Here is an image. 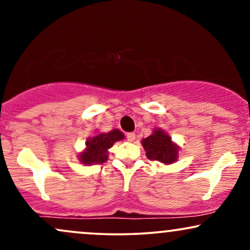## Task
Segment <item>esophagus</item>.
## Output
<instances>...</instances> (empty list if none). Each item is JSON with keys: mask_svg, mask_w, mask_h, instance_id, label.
<instances>
[{"mask_svg": "<svg viewBox=\"0 0 250 250\" xmlns=\"http://www.w3.org/2000/svg\"><path fill=\"white\" fill-rule=\"evenodd\" d=\"M125 137H127V141L134 142L135 141V137H136V135H135V133H128L127 135H125Z\"/></svg>", "mask_w": 250, "mask_h": 250, "instance_id": "esophagus-1", "label": "esophagus"}]
</instances>
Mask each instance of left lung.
I'll list each match as a JSON object with an SVG mask.
<instances>
[{
	"mask_svg": "<svg viewBox=\"0 0 250 250\" xmlns=\"http://www.w3.org/2000/svg\"><path fill=\"white\" fill-rule=\"evenodd\" d=\"M146 155L151 161L173 163L177 159V147L165 131L156 129L153 135L142 140Z\"/></svg>",
	"mask_w": 250,
	"mask_h": 250,
	"instance_id": "8db88e82",
	"label": "left lung"
}]
</instances>
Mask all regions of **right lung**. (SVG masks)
Wrapping results in <instances>:
<instances>
[{"mask_svg":"<svg viewBox=\"0 0 250 250\" xmlns=\"http://www.w3.org/2000/svg\"><path fill=\"white\" fill-rule=\"evenodd\" d=\"M125 139V135L117 129L109 131V133L99 134L96 136L90 137L85 142L87 148L80 155V161L84 165H99L107 161V150L116 141Z\"/></svg>","mask_w":250,"mask_h":250,"instance_id":"obj_1","label":"right lung"}]
</instances>
